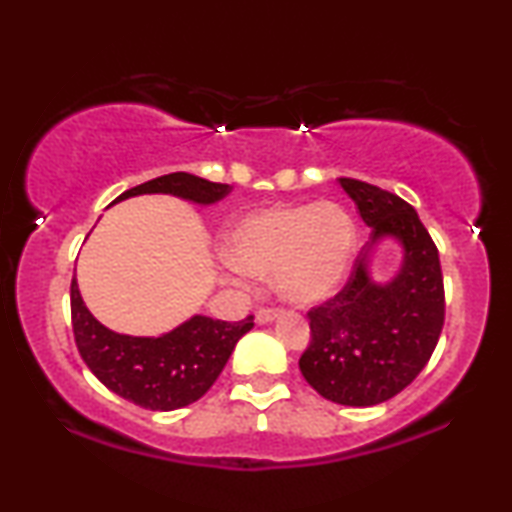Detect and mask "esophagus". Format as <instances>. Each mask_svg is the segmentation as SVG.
<instances>
[{
	"instance_id": "34e87169",
	"label": "esophagus",
	"mask_w": 512,
	"mask_h": 512,
	"mask_svg": "<svg viewBox=\"0 0 512 512\" xmlns=\"http://www.w3.org/2000/svg\"><path fill=\"white\" fill-rule=\"evenodd\" d=\"M277 307H258V312H256V321L258 324H268V321H272L277 317Z\"/></svg>"
}]
</instances>
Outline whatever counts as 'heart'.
<instances>
[{"mask_svg":"<svg viewBox=\"0 0 512 512\" xmlns=\"http://www.w3.org/2000/svg\"><path fill=\"white\" fill-rule=\"evenodd\" d=\"M354 249L352 216L328 200L256 209L223 237V258L230 268L249 277L275 275L279 296L296 305L333 296Z\"/></svg>","mask_w":512,"mask_h":512,"instance_id":"obj_1","label":"heart"}]
</instances>
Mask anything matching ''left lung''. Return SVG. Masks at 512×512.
<instances>
[{
	"mask_svg": "<svg viewBox=\"0 0 512 512\" xmlns=\"http://www.w3.org/2000/svg\"><path fill=\"white\" fill-rule=\"evenodd\" d=\"M338 181L370 226V244L342 291L307 312L312 340L298 366L328 401L366 408L401 394L429 363L445 324L443 272L415 207L366 181ZM384 236L402 244L404 263L389 283L377 285L367 254Z\"/></svg>",
	"mask_w": 512,
	"mask_h": 512,
	"instance_id": "8db88e82",
	"label": "left lung"
}]
</instances>
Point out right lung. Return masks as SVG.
<instances>
[{
    "instance_id": "right-lung-1",
    "label": "right lung",
    "mask_w": 512,
    "mask_h": 512,
    "mask_svg": "<svg viewBox=\"0 0 512 512\" xmlns=\"http://www.w3.org/2000/svg\"><path fill=\"white\" fill-rule=\"evenodd\" d=\"M144 193H167L212 205L230 193L228 184L172 172L144 181L118 200ZM72 328L81 359L104 387L146 410H177L209 391L221 375L237 340L254 328V317L221 321L195 314L160 338H132L102 326L83 303L79 284L72 279Z\"/></svg>"
}]
</instances>
